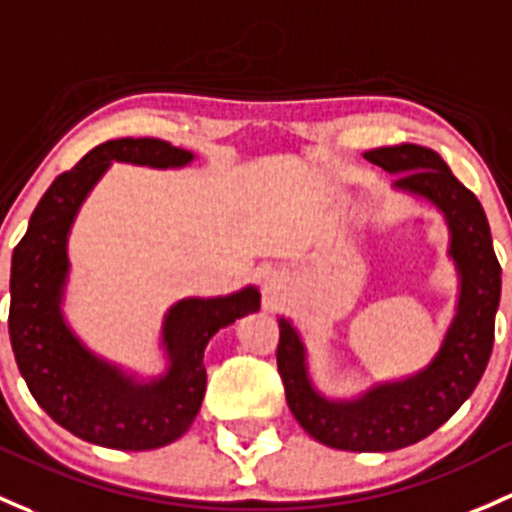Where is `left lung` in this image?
<instances>
[{"instance_id": "1", "label": "left lung", "mask_w": 512, "mask_h": 512, "mask_svg": "<svg viewBox=\"0 0 512 512\" xmlns=\"http://www.w3.org/2000/svg\"><path fill=\"white\" fill-rule=\"evenodd\" d=\"M365 159L397 174L395 188L414 193L444 213L461 277L456 316L444 343L422 373L375 385L351 402H333L311 387L297 328L279 319L277 370L287 405L306 432L341 451H395L437 432L476 390L493 351L500 304V265L486 213L434 149L397 144L365 152Z\"/></svg>"}]
</instances>
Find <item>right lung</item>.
<instances>
[{
    "mask_svg": "<svg viewBox=\"0 0 512 512\" xmlns=\"http://www.w3.org/2000/svg\"><path fill=\"white\" fill-rule=\"evenodd\" d=\"M191 152L164 139H110L56 176L12 255L9 338L14 358L43 412L90 444L147 451L171 444L191 427L206 392L203 351L218 328L260 309V292L247 287L230 297L181 299L166 314L164 346L169 370L137 383L93 355L61 314L68 277V230L88 191L110 161L184 166Z\"/></svg>",
    "mask_w": 512,
    "mask_h": 512,
    "instance_id": "right-lung-1",
    "label": "right lung"
}]
</instances>
